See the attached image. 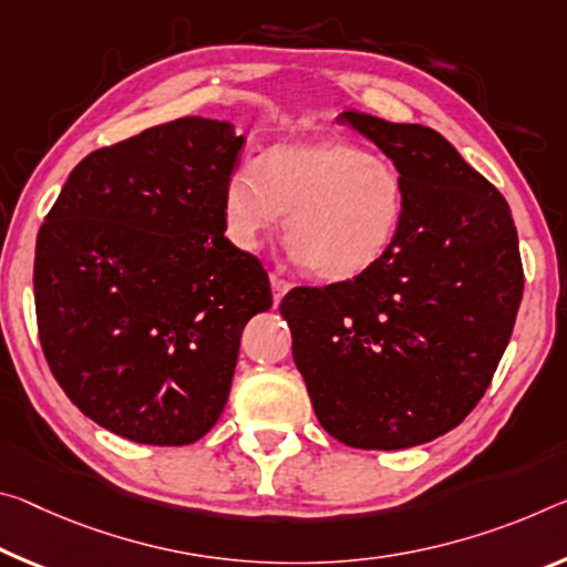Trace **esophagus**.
I'll return each instance as SVG.
<instances>
[{"mask_svg": "<svg viewBox=\"0 0 567 567\" xmlns=\"http://www.w3.org/2000/svg\"><path fill=\"white\" fill-rule=\"evenodd\" d=\"M269 285H272V295H275V302H280L285 295H287V290H290V282L285 280V277H280V275H269Z\"/></svg>", "mask_w": 567, "mask_h": 567, "instance_id": "obj_1", "label": "esophagus"}]
</instances>
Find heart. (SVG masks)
Returning a JSON list of instances; mask_svg holds the SVG:
<instances>
[{"mask_svg": "<svg viewBox=\"0 0 567 567\" xmlns=\"http://www.w3.org/2000/svg\"><path fill=\"white\" fill-rule=\"evenodd\" d=\"M287 214L292 257L320 280L348 282L381 262L406 217L401 171L340 138L287 141L257 166L231 171L224 221L239 249H257Z\"/></svg>", "mask_w": 567, "mask_h": 567, "instance_id": "b5f03b06", "label": "heart"}]
</instances>
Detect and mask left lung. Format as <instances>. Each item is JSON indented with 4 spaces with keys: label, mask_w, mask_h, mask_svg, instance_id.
Listing matches in <instances>:
<instances>
[{
    "label": "left lung",
    "mask_w": 567,
    "mask_h": 567,
    "mask_svg": "<svg viewBox=\"0 0 567 567\" xmlns=\"http://www.w3.org/2000/svg\"><path fill=\"white\" fill-rule=\"evenodd\" d=\"M406 184L393 247L363 277L295 287L280 312L320 426L355 449H409L460 426L487 391L523 300L509 206L442 133L343 111Z\"/></svg>",
    "instance_id": "left-lung-1"
}]
</instances>
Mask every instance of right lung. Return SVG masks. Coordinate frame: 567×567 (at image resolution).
Returning a JSON list of instances; mask_svg holds the SVG:
<instances>
[{"label":"right lung","mask_w":567,"mask_h":567,"mask_svg":"<svg viewBox=\"0 0 567 567\" xmlns=\"http://www.w3.org/2000/svg\"><path fill=\"white\" fill-rule=\"evenodd\" d=\"M245 136L188 115L97 148L34 247V308L68 399L136 444H194L221 416L241 330L272 308L257 257L224 237Z\"/></svg>","instance_id":"obj_1"}]
</instances>
